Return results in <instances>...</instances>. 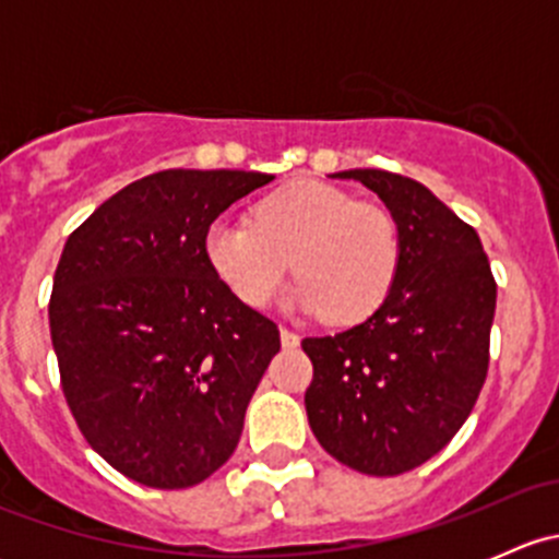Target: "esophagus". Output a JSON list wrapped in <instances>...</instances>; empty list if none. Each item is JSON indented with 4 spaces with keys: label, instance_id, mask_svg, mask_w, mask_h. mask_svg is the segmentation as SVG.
I'll return each mask as SVG.
<instances>
[{
    "label": "esophagus",
    "instance_id": "esophagus-1",
    "mask_svg": "<svg viewBox=\"0 0 559 559\" xmlns=\"http://www.w3.org/2000/svg\"><path fill=\"white\" fill-rule=\"evenodd\" d=\"M297 343H300V335H297V332H292L289 326H281V346L295 348Z\"/></svg>",
    "mask_w": 559,
    "mask_h": 559
}]
</instances>
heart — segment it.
I'll use <instances>...</instances> for the list:
<instances>
[{
    "label": "heart",
    "mask_w": 559,
    "mask_h": 559,
    "mask_svg": "<svg viewBox=\"0 0 559 559\" xmlns=\"http://www.w3.org/2000/svg\"><path fill=\"white\" fill-rule=\"evenodd\" d=\"M205 259L224 286L251 308L275 300L302 275L289 302L335 324H357L384 306L400 270L397 224L376 202L335 186L297 180L264 197L251 222L211 224Z\"/></svg>",
    "instance_id": "heart-1"
}]
</instances>
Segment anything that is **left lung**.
<instances>
[{"instance_id":"obj_1","label":"left lung","mask_w":559,"mask_h":559,"mask_svg":"<svg viewBox=\"0 0 559 559\" xmlns=\"http://www.w3.org/2000/svg\"><path fill=\"white\" fill-rule=\"evenodd\" d=\"M397 224L400 270L362 324L306 337L308 425L326 454L368 476H397L441 452L487 379L495 286L476 229L419 180L343 170Z\"/></svg>"}]
</instances>
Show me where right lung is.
<instances>
[{"instance_id":"right-lung-1","label":"right lung","mask_w":559,"mask_h":559,"mask_svg":"<svg viewBox=\"0 0 559 559\" xmlns=\"http://www.w3.org/2000/svg\"><path fill=\"white\" fill-rule=\"evenodd\" d=\"M273 175L162 170L123 186L67 238L48 319L67 405L92 449L154 489L229 460L278 326L218 281L211 224Z\"/></svg>"}]
</instances>
